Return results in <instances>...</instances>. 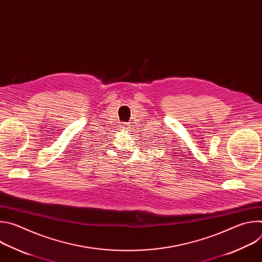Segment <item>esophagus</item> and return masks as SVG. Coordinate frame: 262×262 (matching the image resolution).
<instances>
[{
    "mask_svg": "<svg viewBox=\"0 0 262 262\" xmlns=\"http://www.w3.org/2000/svg\"><path fill=\"white\" fill-rule=\"evenodd\" d=\"M129 126H130V124H129V123H123V128H125V129H126V128H128Z\"/></svg>",
    "mask_w": 262,
    "mask_h": 262,
    "instance_id": "1",
    "label": "esophagus"
}]
</instances>
